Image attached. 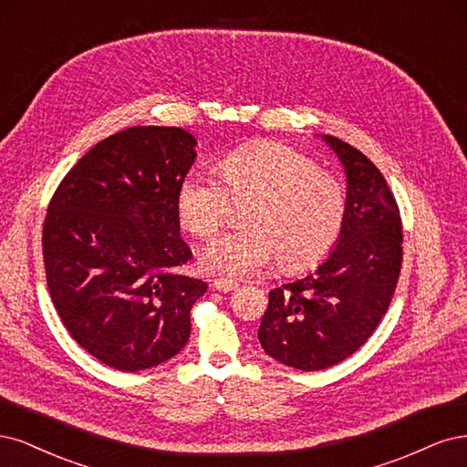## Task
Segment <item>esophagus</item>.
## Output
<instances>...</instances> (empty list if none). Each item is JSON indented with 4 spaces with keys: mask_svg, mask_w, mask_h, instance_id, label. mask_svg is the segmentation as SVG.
<instances>
[{
    "mask_svg": "<svg viewBox=\"0 0 467 467\" xmlns=\"http://www.w3.org/2000/svg\"><path fill=\"white\" fill-rule=\"evenodd\" d=\"M238 287V283L233 279H213V289L221 293H229Z\"/></svg>",
    "mask_w": 467,
    "mask_h": 467,
    "instance_id": "1",
    "label": "esophagus"
}]
</instances>
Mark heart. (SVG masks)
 Returning <instances> with one entry per match:
<instances>
[{"mask_svg":"<svg viewBox=\"0 0 467 467\" xmlns=\"http://www.w3.org/2000/svg\"><path fill=\"white\" fill-rule=\"evenodd\" d=\"M218 180L188 174L178 186L182 227L209 238L229 223L233 203H246V227L213 238L200 264L209 274L260 275L277 262L287 274L322 264L341 236L348 195L339 180L296 149L260 141L217 162Z\"/></svg>","mask_w":467,"mask_h":467,"instance_id":"1","label":"heart"}]
</instances>
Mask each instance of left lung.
Here are the masks:
<instances>
[{
    "label": "left lung",
    "instance_id": "obj_1",
    "mask_svg": "<svg viewBox=\"0 0 467 467\" xmlns=\"http://www.w3.org/2000/svg\"><path fill=\"white\" fill-rule=\"evenodd\" d=\"M324 140L348 172L341 236L314 274L269 291L258 329L269 357L308 372L365 345L392 303L403 260L400 207L384 176L353 145L334 135Z\"/></svg>",
    "mask_w": 467,
    "mask_h": 467
}]
</instances>
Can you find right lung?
<instances>
[{
  "label": "right lung",
  "mask_w": 467,
  "mask_h": 467,
  "mask_svg": "<svg viewBox=\"0 0 467 467\" xmlns=\"http://www.w3.org/2000/svg\"><path fill=\"white\" fill-rule=\"evenodd\" d=\"M182 128L133 126L87 151L48 203L42 255L69 336L124 372L157 367L190 337L207 283L180 275L178 186L195 159Z\"/></svg>",
  "instance_id": "right-lung-1"
}]
</instances>
